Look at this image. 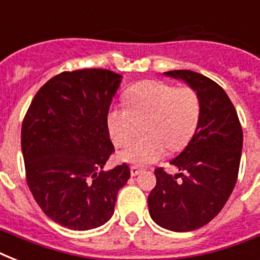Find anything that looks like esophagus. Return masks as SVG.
Instances as JSON below:
<instances>
[{"label": "esophagus", "mask_w": 260, "mask_h": 260, "mask_svg": "<svg viewBox=\"0 0 260 260\" xmlns=\"http://www.w3.org/2000/svg\"><path fill=\"white\" fill-rule=\"evenodd\" d=\"M142 171V169H139L138 166H131V175H132V177H136V175H139Z\"/></svg>", "instance_id": "1"}]
</instances>
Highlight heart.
Masks as SVG:
<instances>
[{
	"mask_svg": "<svg viewBox=\"0 0 260 260\" xmlns=\"http://www.w3.org/2000/svg\"><path fill=\"white\" fill-rule=\"evenodd\" d=\"M128 106L113 105L106 114L112 142L124 146L144 121V136L131 142L118 154L122 162L147 166L166 152L183 150L196 134L200 121V100L191 87H175L156 79L143 81L125 93Z\"/></svg>",
	"mask_w": 260,
	"mask_h": 260,
	"instance_id": "1",
	"label": "heart"
}]
</instances>
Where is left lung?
<instances>
[{
    "label": "left lung",
    "instance_id": "8db88e82",
    "mask_svg": "<svg viewBox=\"0 0 260 260\" xmlns=\"http://www.w3.org/2000/svg\"><path fill=\"white\" fill-rule=\"evenodd\" d=\"M165 75L187 83L197 93L201 112L194 136L170 162L181 173L173 177L162 167L155 170L148 209L162 228L189 232L206 225L228 201L238 179L243 131L234 104L214 81L190 70Z\"/></svg>",
    "mask_w": 260,
    "mask_h": 260
}]
</instances>
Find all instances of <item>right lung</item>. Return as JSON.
<instances>
[{
  "label": "right lung",
  "mask_w": 260,
  "mask_h": 260,
  "mask_svg": "<svg viewBox=\"0 0 260 260\" xmlns=\"http://www.w3.org/2000/svg\"><path fill=\"white\" fill-rule=\"evenodd\" d=\"M121 75L64 71L39 90L21 126L26 183L44 213L73 231L104 225L131 177L122 163L104 171L114 147L106 114Z\"/></svg>",
  "instance_id": "right-lung-1"
}]
</instances>
